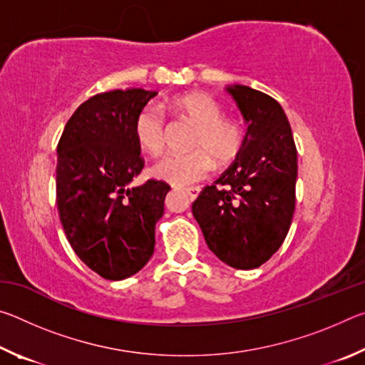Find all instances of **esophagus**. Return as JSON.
I'll list each match as a JSON object with an SVG mask.
<instances>
[{
    "instance_id": "1",
    "label": "esophagus",
    "mask_w": 365,
    "mask_h": 365,
    "mask_svg": "<svg viewBox=\"0 0 365 365\" xmlns=\"http://www.w3.org/2000/svg\"><path fill=\"white\" fill-rule=\"evenodd\" d=\"M185 191H187V195L190 196V200H191V201H195L196 197L200 196V193H201V188H200V187H191V188H187Z\"/></svg>"
}]
</instances>
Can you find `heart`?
Wrapping results in <instances>:
<instances>
[{"label": "heart", "mask_w": 365, "mask_h": 365, "mask_svg": "<svg viewBox=\"0 0 365 365\" xmlns=\"http://www.w3.org/2000/svg\"><path fill=\"white\" fill-rule=\"evenodd\" d=\"M169 106L187 115L197 123L191 140L196 150L190 153H175L163 158L153 165L151 174L175 187L205 180L215 168L214 158L220 163H228L238 156L245 145V130L238 120L222 115V106L212 96L200 91L172 98ZM133 135L141 150L151 156L165 150L168 128L165 117L160 109L148 104L135 117Z\"/></svg>", "instance_id": "b5f03b06"}]
</instances>
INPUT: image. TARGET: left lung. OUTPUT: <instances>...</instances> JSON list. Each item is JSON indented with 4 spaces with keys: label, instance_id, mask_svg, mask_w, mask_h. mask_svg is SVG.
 <instances>
[{
    "label": "left lung",
    "instance_id": "left-lung-1",
    "mask_svg": "<svg viewBox=\"0 0 365 365\" xmlns=\"http://www.w3.org/2000/svg\"><path fill=\"white\" fill-rule=\"evenodd\" d=\"M248 130L237 159L191 206L215 256L235 269H256L285 242L296 202V153L287 114L274 98L227 86Z\"/></svg>",
    "mask_w": 365,
    "mask_h": 365
}]
</instances>
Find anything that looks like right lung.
I'll use <instances>...</instances> for the list:
<instances>
[{
  "label": "right lung",
  "mask_w": 365,
  "mask_h": 365,
  "mask_svg": "<svg viewBox=\"0 0 365 365\" xmlns=\"http://www.w3.org/2000/svg\"><path fill=\"white\" fill-rule=\"evenodd\" d=\"M156 91L113 90L91 96L67 120L58 143L56 205L72 250L106 280L137 274L154 252V228L170 187L128 185L143 169L135 117Z\"/></svg>",
  "instance_id": "right-lung-1"
}]
</instances>
